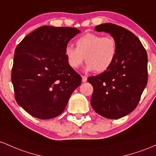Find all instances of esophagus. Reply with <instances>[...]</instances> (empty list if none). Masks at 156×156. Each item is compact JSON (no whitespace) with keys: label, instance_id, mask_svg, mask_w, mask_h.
I'll return each mask as SVG.
<instances>
[{"label":"esophagus","instance_id":"obj_1","mask_svg":"<svg viewBox=\"0 0 156 156\" xmlns=\"http://www.w3.org/2000/svg\"><path fill=\"white\" fill-rule=\"evenodd\" d=\"M87 76H82V80H83V83H85L87 81Z\"/></svg>","mask_w":156,"mask_h":156}]
</instances>
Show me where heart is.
<instances>
[{"label": "heart", "mask_w": 156, "mask_h": 156, "mask_svg": "<svg viewBox=\"0 0 156 156\" xmlns=\"http://www.w3.org/2000/svg\"><path fill=\"white\" fill-rule=\"evenodd\" d=\"M118 52V43L113 36L87 33L76 40V48L68 45L65 49L67 62L72 69H78L87 62V71L102 72L114 62Z\"/></svg>", "instance_id": "1"}]
</instances>
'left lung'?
<instances>
[{
	"mask_svg": "<svg viewBox=\"0 0 156 156\" xmlns=\"http://www.w3.org/2000/svg\"><path fill=\"white\" fill-rule=\"evenodd\" d=\"M95 29L116 38L118 52L109 69L87 78L94 87L90 104L101 116L119 119L131 113L139 104L147 83V54L139 38L122 26L104 23Z\"/></svg>",
	"mask_w": 156,
	"mask_h": 156,
	"instance_id": "obj_1",
	"label": "left lung"
}]
</instances>
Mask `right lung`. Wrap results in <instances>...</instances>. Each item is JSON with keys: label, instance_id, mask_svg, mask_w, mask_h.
<instances>
[{"label": "right lung", "instance_id": "add662e5", "mask_svg": "<svg viewBox=\"0 0 156 156\" xmlns=\"http://www.w3.org/2000/svg\"><path fill=\"white\" fill-rule=\"evenodd\" d=\"M80 30L43 26L17 45L12 83L17 103L31 116L48 119L64 111L82 77L69 66L65 49Z\"/></svg>", "mask_w": 156, "mask_h": 156}]
</instances>
